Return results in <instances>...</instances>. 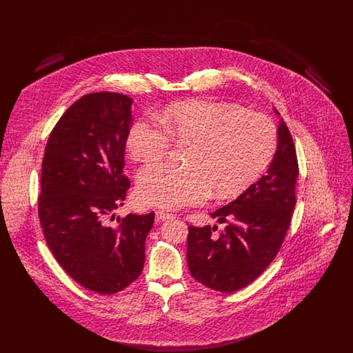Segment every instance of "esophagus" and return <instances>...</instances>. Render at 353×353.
<instances>
[{
  "label": "esophagus",
  "instance_id": "obj_1",
  "mask_svg": "<svg viewBox=\"0 0 353 353\" xmlns=\"http://www.w3.org/2000/svg\"><path fill=\"white\" fill-rule=\"evenodd\" d=\"M156 219H157V221H167V219H174V216L172 213L165 212V210H157L156 212Z\"/></svg>",
  "mask_w": 353,
  "mask_h": 353
}]
</instances>
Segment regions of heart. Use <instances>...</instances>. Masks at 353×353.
<instances>
[{"label":"heart","instance_id":"1","mask_svg":"<svg viewBox=\"0 0 353 353\" xmlns=\"http://www.w3.org/2000/svg\"><path fill=\"white\" fill-rule=\"evenodd\" d=\"M157 120H134L125 136L131 159L160 161L172 141L189 144L188 165L159 164L140 172L139 201L167 209L205 201L212 192L230 199L249 189L268 169L278 148L271 119L228 101L189 99L163 110Z\"/></svg>","mask_w":353,"mask_h":353}]
</instances>
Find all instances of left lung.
Segmentation results:
<instances>
[{
	"label": "left lung",
	"mask_w": 353,
	"mask_h": 353,
	"mask_svg": "<svg viewBox=\"0 0 353 353\" xmlns=\"http://www.w3.org/2000/svg\"><path fill=\"white\" fill-rule=\"evenodd\" d=\"M279 115V112L275 110ZM299 174L296 151L283 119L268 173L236 200L210 213L228 225L189 226L186 259L192 276L212 290L234 292L269 268L288 230Z\"/></svg>",
	"instance_id": "8db88e82"
}]
</instances>
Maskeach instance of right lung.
Masks as SVG:
<instances>
[{
    "instance_id": "obj_1",
    "label": "right lung",
    "mask_w": 353,
    "mask_h": 353,
    "mask_svg": "<svg viewBox=\"0 0 353 353\" xmlns=\"http://www.w3.org/2000/svg\"><path fill=\"white\" fill-rule=\"evenodd\" d=\"M132 101L118 92L84 95L52 128L42 160L38 217L46 243L77 283L104 295L141 274L154 219L151 212L108 223L131 185L123 168Z\"/></svg>"
}]
</instances>
